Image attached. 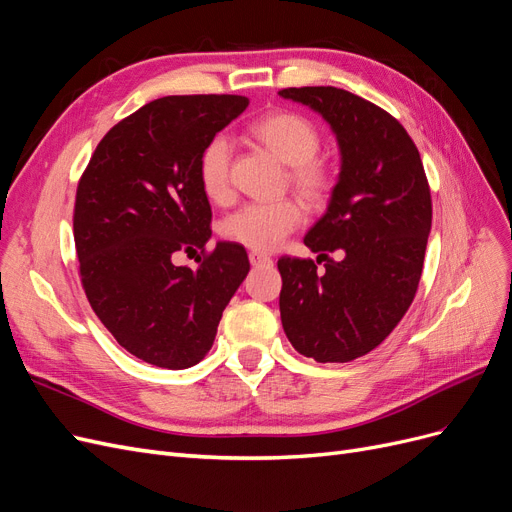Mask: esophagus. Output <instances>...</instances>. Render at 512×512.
Here are the masks:
<instances>
[{"instance_id":"esophagus-1","label":"esophagus","mask_w":512,"mask_h":512,"mask_svg":"<svg viewBox=\"0 0 512 512\" xmlns=\"http://www.w3.org/2000/svg\"><path fill=\"white\" fill-rule=\"evenodd\" d=\"M250 256V262H252V267H269V265H273V260H271V256H267V254H262V252H250L247 254Z\"/></svg>"}]
</instances>
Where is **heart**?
<instances>
[{
    "label": "heart",
    "instance_id": "1",
    "mask_svg": "<svg viewBox=\"0 0 512 512\" xmlns=\"http://www.w3.org/2000/svg\"><path fill=\"white\" fill-rule=\"evenodd\" d=\"M250 134L273 156L288 164V183L307 205L327 203L335 188V168L329 160L316 156L320 134L305 117L277 111L256 119ZM198 185L211 203L230 200V145L224 136H213L198 156ZM303 222V207L292 198L273 203H247L228 213L220 222L226 241L271 252Z\"/></svg>",
    "mask_w": 512,
    "mask_h": 512
}]
</instances>
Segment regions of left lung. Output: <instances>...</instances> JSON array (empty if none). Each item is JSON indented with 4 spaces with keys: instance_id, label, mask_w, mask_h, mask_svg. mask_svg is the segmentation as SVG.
Instances as JSON below:
<instances>
[{
    "instance_id": "8db88e82",
    "label": "left lung",
    "mask_w": 512,
    "mask_h": 512,
    "mask_svg": "<svg viewBox=\"0 0 512 512\" xmlns=\"http://www.w3.org/2000/svg\"><path fill=\"white\" fill-rule=\"evenodd\" d=\"M280 96L327 119L342 153L327 213L303 239L325 271L309 258L277 260L282 327L303 356L348 363L380 346L414 301L431 230L429 183L410 134L384 108L337 87Z\"/></svg>"
}]
</instances>
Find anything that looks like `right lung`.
<instances>
[{"label": "right lung", "instance_id": "obj_1", "mask_svg": "<svg viewBox=\"0 0 512 512\" xmlns=\"http://www.w3.org/2000/svg\"><path fill=\"white\" fill-rule=\"evenodd\" d=\"M245 96H166L106 132L76 188L74 243L87 301L121 348L166 369L211 350L224 307L250 271L245 247L211 237L198 156ZM201 252L196 270L179 253Z\"/></svg>", "mask_w": 512, "mask_h": 512}]
</instances>
